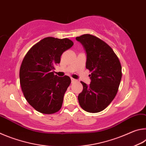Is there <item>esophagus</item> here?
Returning <instances> with one entry per match:
<instances>
[{
    "mask_svg": "<svg viewBox=\"0 0 146 146\" xmlns=\"http://www.w3.org/2000/svg\"><path fill=\"white\" fill-rule=\"evenodd\" d=\"M71 82H77V80H76V79H74V78H71Z\"/></svg>",
    "mask_w": 146,
    "mask_h": 146,
    "instance_id": "34e87169",
    "label": "esophagus"
}]
</instances>
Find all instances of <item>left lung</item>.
<instances>
[{
  "label": "left lung",
  "mask_w": 146,
  "mask_h": 146,
  "mask_svg": "<svg viewBox=\"0 0 146 146\" xmlns=\"http://www.w3.org/2000/svg\"><path fill=\"white\" fill-rule=\"evenodd\" d=\"M84 48L86 69L90 71V84L81 81L83 90L78 96L80 107L89 113L103 111L114 99L118 92L122 66L113 49L97 36L84 34L76 37Z\"/></svg>",
  "instance_id": "8db88e82"
}]
</instances>
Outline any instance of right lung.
Listing matches in <instances>:
<instances>
[{"label":"right lung","mask_w":146,"mask_h":146,"mask_svg":"<svg viewBox=\"0 0 146 146\" xmlns=\"http://www.w3.org/2000/svg\"><path fill=\"white\" fill-rule=\"evenodd\" d=\"M73 45L67 38L46 37L32 46L20 68V84L24 96L35 110L53 114L60 110L64 95L71 84L70 76L54 74L64 51Z\"/></svg>","instance_id":"add662e5"}]
</instances>
